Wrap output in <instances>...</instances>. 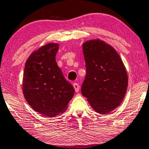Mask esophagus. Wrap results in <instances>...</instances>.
I'll list each match as a JSON object with an SVG mask.
<instances>
[{
  "label": "esophagus",
  "mask_w": 149,
  "mask_h": 149,
  "mask_svg": "<svg viewBox=\"0 0 149 149\" xmlns=\"http://www.w3.org/2000/svg\"><path fill=\"white\" fill-rule=\"evenodd\" d=\"M73 86H74V90H75V91H76V92H78V91H79V85L77 83H74L73 84Z\"/></svg>",
  "instance_id": "1"
}]
</instances>
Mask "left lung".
<instances>
[{
    "instance_id": "obj_1",
    "label": "left lung",
    "mask_w": 149,
    "mask_h": 149,
    "mask_svg": "<svg viewBox=\"0 0 149 149\" xmlns=\"http://www.w3.org/2000/svg\"><path fill=\"white\" fill-rule=\"evenodd\" d=\"M86 74L81 94L94 111L107 114L122 103L127 88L126 69L116 51L99 39L83 44Z\"/></svg>"
}]
</instances>
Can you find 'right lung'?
I'll return each instance as SVG.
<instances>
[{"mask_svg":"<svg viewBox=\"0 0 149 149\" xmlns=\"http://www.w3.org/2000/svg\"><path fill=\"white\" fill-rule=\"evenodd\" d=\"M58 44L48 43L31 53L25 63L23 93L34 111L46 117L63 113L74 94L56 61Z\"/></svg>","mask_w":149,"mask_h":149,"instance_id":"add662e5","label":"right lung"}]
</instances>
